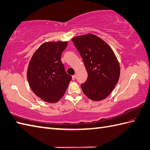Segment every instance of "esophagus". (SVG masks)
Listing matches in <instances>:
<instances>
[{
  "instance_id": "obj_1",
  "label": "esophagus",
  "mask_w": 150,
  "mask_h": 150,
  "mask_svg": "<svg viewBox=\"0 0 150 150\" xmlns=\"http://www.w3.org/2000/svg\"><path fill=\"white\" fill-rule=\"evenodd\" d=\"M72 80H75V79H76V75H73V76H72Z\"/></svg>"
}]
</instances>
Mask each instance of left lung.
Returning a JSON list of instances; mask_svg holds the SVG:
<instances>
[{"instance_id":"8db88e82","label":"left lung","mask_w":150,"mask_h":150,"mask_svg":"<svg viewBox=\"0 0 150 150\" xmlns=\"http://www.w3.org/2000/svg\"><path fill=\"white\" fill-rule=\"evenodd\" d=\"M72 40L83 60L88 78L81 85L84 94L92 100L100 101L117 85L120 67L110 47L92 34L79 36Z\"/></svg>"}]
</instances>
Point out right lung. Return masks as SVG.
<instances>
[{"label":"right lung","mask_w":150,"mask_h":150,"mask_svg":"<svg viewBox=\"0 0 150 150\" xmlns=\"http://www.w3.org/2000/svg\"><path fill=\"white\" fill-rule=\"evenodd\" d=\"M67 42H46L30 60L28 80L33 92L42 100L56 103L64 95L72 77L67 74L61 55Z\"/></svg>","instance_id":"add662e5"}]
</instances>
